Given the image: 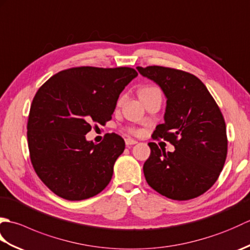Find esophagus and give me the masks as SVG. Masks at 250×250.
<instances>
[{
	"label": "esophagus",
	"instance_id": "1",
	"mask_svg": "<svg viewBox=\"0 0 250 250\" xmlns=\"http://www.w3.org/2000/svg\"><path fill=\"white\" fill-rule=\"evenodd\" d=\"M136 143H137V141H135V140H132V139H130V137H128V139H125V145H126V146L135 145Z\"/></svg>",
	"mask_w": 250,
	"mask_h": 250
}]
</instances>
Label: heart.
Returning <instances> with one entry per match:
<instances>
[{
	"mask_svg": "<svg viewBox=\"0 0 250 250\" xmlns=\"http://www.w3.org/2000/svg\"><path fill=\"white\" fill-rule=\"evenodd\" d=\"M156 90H158V89L155 88V87H145V88H143L141 90L140 95L145 94V93H149V92H152V91H156ZM130 132H131V133H133V134H139V131L135 130V129H130Z\"/></svg>",
	"mask_w": 250,
	"mask_h": 250,
	"instance_id": "heart-1",
	"label": "heart"
}]
</instances>
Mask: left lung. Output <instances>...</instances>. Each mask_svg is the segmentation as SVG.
Instances as JSON below:
<instances>
[{
  "instance_id": "1",
  "label": "left lung",
  "mask_w": 250,
  "mask_h": 250,
  "mask_svg": "<svg viewBox=\"0 0 250 250\" xmlns=\"http://www.w3.org/2000/svg\"><path fill=\"white\" fill-rule=\"evenodd\" d=\"M167 98L164 124L153 135L174 145L173 152L149 143L143 167L148 185L168 199L186 201L206 192L224 168L228 140L226 122L205 84L192 74L163 66H137Z\"/></svg>"
}]
</instances>
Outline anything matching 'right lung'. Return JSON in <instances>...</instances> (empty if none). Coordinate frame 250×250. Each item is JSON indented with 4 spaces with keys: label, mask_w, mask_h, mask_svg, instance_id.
Segmentation results:
<instances>
[{
    "label": "right lung",
    "mask_w": 250,
    "mask_h": 250,
    "mask_svg": "<svg viewBox=\"0 0 250 250\" xmlns=\"http://www.w3.org/2000/svg\"><path fill=\"white\" fill-rule=\"evenodd\" d=\"M137 72L131 67H73L50 77L32 101L28 120L30 158L37 176L68 201L100 193L110 182L125 141L111 133L95 145L91 124L111 119L122 90Z\"/></svg>",
    "instance_id": "add662e5"
}]
</instances>
